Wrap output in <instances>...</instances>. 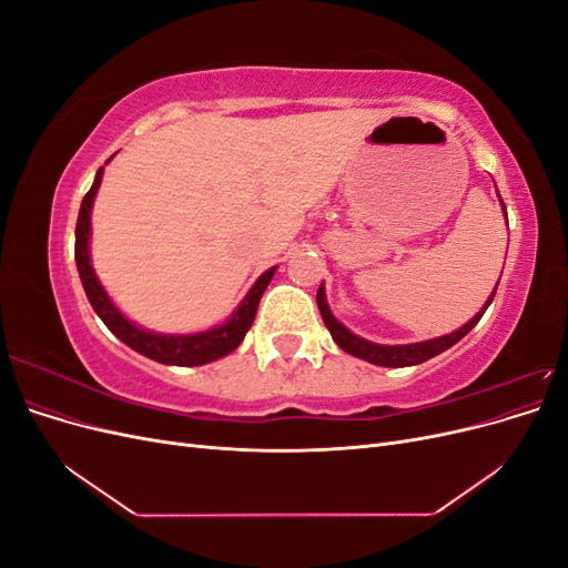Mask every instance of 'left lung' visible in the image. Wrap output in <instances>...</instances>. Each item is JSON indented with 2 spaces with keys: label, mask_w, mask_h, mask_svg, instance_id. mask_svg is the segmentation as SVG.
<instances>
[{
  "label": "left lung",
  "mask_w": 568,
  "mask_h": 568,
  "mask_svg": "<svg viewBox=\"0 0 568 568\" xmlns=\"http://www.w3.org/2000/svg\"><path fill=\"white\" fill-rule=\"evenodd\" d=\"M497 196H500V194H497ZM500 203H503V199H500ZM503 213H505V217H507L505 203H503ZM497 284H500V282H497ZM495 291H497V286H495ZM495 291L490 294V298L486 301V305L480 307V313H476L467 324L459 326L457 332L438 336V338H432V341L405 343V346H382V343L365 341V338L355 336L351 329H346V326H343V324L332 315L329 305H326L324 284H320V288H317V307H320V315H322V320H324V324H326V329H329L332 338L336 341V346H338L341 351H346V353H351V355H355V357H359V359H367V363L379 365V367H409V365L426 363L428 357L440 355L443 351L453 348L459 338L467 336V334L474 329V326H476V322H478L480 317H484L486 307L493 303Z\"/></svg>",
  "instance_id": "1"
}]
</instances>
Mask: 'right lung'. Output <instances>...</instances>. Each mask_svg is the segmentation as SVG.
Segmentation results:
<instances>
[{
    "mask_svg": "<svg viewBox=\"0 0 568 568\" xmlns=\"http://www.w3.org/2000/svg\"><path fill=\"white\" fill-rule=\"evenodd\" d=\"M101 175H104V168L97 170L94 184L82 199L80 213H78V225H75V263H78L84 294H88L94 313L120 341L125 343V346H130L132 351L142 353L151 359H156V363H163V365L196 367V365L213 363V359L230 355L239 346V343L244 341L246 332L251 329L257 303H261L265 288H267L270 280L274 277V270L277 267H270L267 272H263L261 277H257V282L251 286L248 294L244 296V301L236 305V311L230 315V320L222 322L220 326H213V329H205L199 334H156V332L142 329V326L130 322L113 305L104 286H101V282L97 280L92 261H90V234H92V225H90L92 217L90 215H92V203L97 196V189L101 184Z\"/></svg>",
    "mask_w": 568,
    "mask_h": 568,
    "instance_id": "obj_1",
    "label": "right lung"
}]
</instances>
